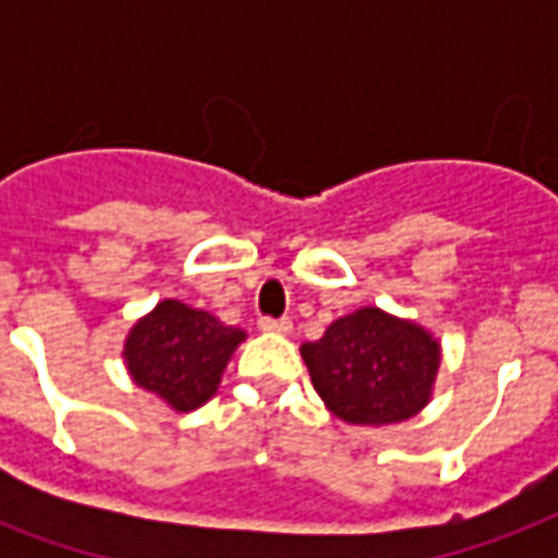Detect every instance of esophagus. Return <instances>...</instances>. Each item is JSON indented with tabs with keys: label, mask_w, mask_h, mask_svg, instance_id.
<instances>
[{
	"label": "esophagus",
	"mask_w": 558,
	"mask_h": 558,
	"mask_svg": "<svg viewBox=\"0 0 558 558\" xmlns=\"http://www.w3.org/2000/svg\"><path fill=\"white\" fill-rule=\"evenodd\" d=\"M259 331H268V335H290L292 323L283 316V319H271V316H263L259 319Z\"/></svg>",
	"instance_id": "1"
}]
</instances>
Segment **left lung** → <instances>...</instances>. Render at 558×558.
Instances as JSON below:
<instances>
[{
  "instance_id": "1",
  "label": "left lung",
  "mask_w": 558,
  "mask_h": 558,
  "mask_svg": "<svg viewBox=\"0 0 558 558\" xmlns=\"http://www.w3.org/2000/svg\"><path fill=\"white\" fill-rule=\"evenodd\" d=\"M316 395L347 424L386 427L418 415L433 395L442 350L427 328L379 307L335 319L304 343Z\"/></svg>"
}]
</instances>
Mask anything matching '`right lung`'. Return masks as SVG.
<instances>
[{
  "label": "right lung",
  "mask_w": 558,
  "mask_h": 558,
  "mask_svg": "<svg viewBox=\"0 0 558 558\" xmlns=\"http://www.w3.org/2000/svg\"><path fill=\"white\" fill-rule=\"evenodd\" d=\"M244 331L223 326L199 307L163 299L137 319L125 338V364L140 388L158 395L175 412H191L215 398Z\"/></svg>",
  "instance_id": "1"
}]
</instances>
